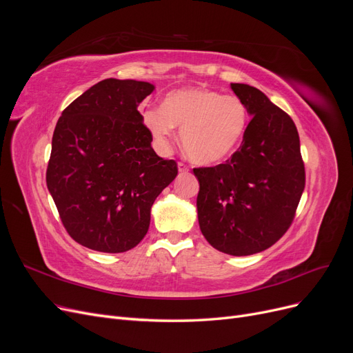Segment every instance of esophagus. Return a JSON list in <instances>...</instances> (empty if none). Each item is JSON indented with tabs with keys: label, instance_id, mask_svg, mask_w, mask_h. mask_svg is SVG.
Here are the masks:
<instances>
[{
	"label": "esophagus",
	"instance_id": "34e87169",
	"mask_svg": "<svg viewBox=\"0 0 353 353\" xmlns=\"http://www.w3.org/2000/svg\"><path fill=\"white\" fill-rule=\"evenodd\" d=\"M178 170L181 174H185V172H188V166L185 165V163H178Z\"/></svg>",
	"mask_w": 353,
	"mask_h": 353
}]
</instances>
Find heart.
I'll use <instances>...</instances> for the list:
<instances>
[{"label": "heart", "mask_w": 353, "mask_h": 353, "mask_svg": "<svg viewBox=\"0 0 353 353\" xmlns=\"http://www.w3.org/2000/svg\"><path fill=\"white\" fill-rule=\"evenodd\" d=\"M248 122V105L239 97L206 88L172 91L165 97L162 108L144 113V125L159 150H170L178 126L184 152L199 165L228 159L241 144Z\"/></svg>", "instance_id": "obj_1"}]
</instances>
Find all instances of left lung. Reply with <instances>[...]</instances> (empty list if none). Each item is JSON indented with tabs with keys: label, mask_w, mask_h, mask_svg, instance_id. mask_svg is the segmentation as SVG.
I'll use <instances>...</instances> for the list:
<instances>
[{
	"label": "left lung",
	"mask_w": 353,
	"mask_h": 353,
	"mask_svg": "<svg viewBox=\"0 0 353 353\" xmlns=\"http://www.w3.org/2000/svg\"><path fill=\"white\" fill-rule=\"evenodd\" d=\"M252 119L225 163L196 168L201 234L232 256L259 253L292 225L305 188L301 141L292 117L258 88L231 83Z\"/></svg>",
	"instance_id": "left-lung-1"
}]
</instances>
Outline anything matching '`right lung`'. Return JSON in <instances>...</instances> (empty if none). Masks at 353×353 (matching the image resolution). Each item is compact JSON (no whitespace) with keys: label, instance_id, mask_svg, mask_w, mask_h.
Instances as JSON below:
<instances>
[{"label":"right lung","instance_id":"add662e5","mask_svg":"<svg viewBox=\"0 0 353 353\" xmlns=\"http://www.w3.org/2000/svg\"><path fill=\"white\" fill-rule=\"evenodd\" d=\"M154 85L104 79L63 110L52 134L47 187L69 236L104 253L126 252L150 227L156 197L175 176L137 110Z\"/></svg>","mask_w":353,"mask_h":353}]
</instances>
